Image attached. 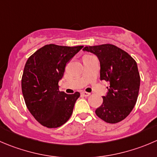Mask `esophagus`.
Wrapping results in <instances>:
<instances>
[{"label": "esophagus", "instance_id": "esophagus-1", "mask_svg": "<svg viewBox=\"0 0 157 157\" xmlns=\"http://www.w3.org/2000/svg\"><path fill=\"white\" fill-rule=\"evenodd\" d=\"M81 94L83 96V97H89V96L90 95V93H87V92H85V91H83V92L81 93Z\"/></svg>", "mask_w": 157, "mask_h": 157}]
</instances>
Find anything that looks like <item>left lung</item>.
<instances>
[{
	"instance_id": "left-lung-1",
	"label": "left lung",
	"mask_w": 157,
	"mask_h": 157,
	"mask_svg": "<svg viewBox=\"0 0 157 157\" xmlns=\"http://www.w3.org/2000/svg\"><path fill=\"white\" fill-rule=\"evenodd\" d=\"M84 51L97 55L100 77L109 83L103 103L96 109L98 117L109 124L124 120L134 107L139 94L140 77L134 59L126 51L109 44L85 47Z\"/></svg>"
}]
</instances>
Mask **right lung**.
<instances>
[{
	"instance_id": "right-lung-1",
	"label": "right lung",
	"mask_w": 157,
	"mask_h": 157,
	"mask_svg": "<svg viewBox=\"0 0 157 157\" xmlns=\"http://www.w3.org/2000/svg\"><path fill=\"white\" fill-rule=\"evenodd\" d=\"M83 46L48 44L26 62L21 88L26 106L37 122L48 128L64 124L71 116L80 93L67 94L59 90L67 63Z\"/></svg>"
}]
</instances>
